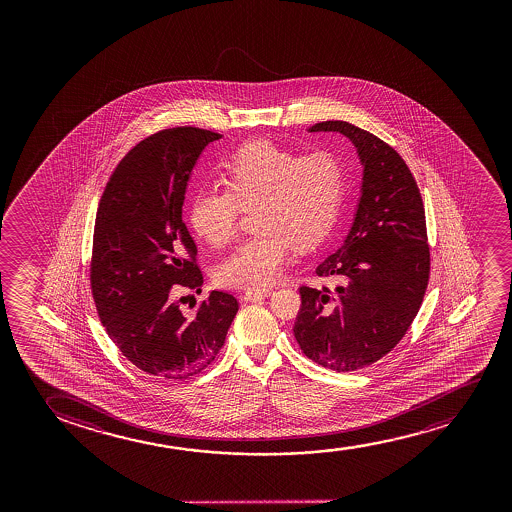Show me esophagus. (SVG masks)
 Listing matches in <instances>:
<instances>
[{
	"label": "esophagus",
	"instance_id": "esophagus-1",
	"mask_svg": "<svg viewBox=\"0 0 512 512\" xmlns=\"http://www.w3.org/2000/svg\"><path fill=\"white\" fill-rule=\"evenodd\" d=\"M271 295V290H246L245 294L241 295L243 301H253V299H262Z\"/></svg>",
	"mask_w": 512,
	"mask_h": 512
}]
</instances>
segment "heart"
I'll use <instances>...</instances> for the list:
<instances>
[{
    "instance_id": "heart-1",
    "label": "heart",
    "mask_w": 512,
    "mask_h": 512,
    "mask_svg": "<svg viewBox=\"0 0 512 512\" xmlns=\"http://www.w3.org/2000/svg\"><path fill=\"white\" fill-rule=\"evenodd\" d=\"M227 190L203 189L189 222L208 245H227L241 208H252L255 232L215 271L218 285L264 290L283 273L292 246L318 245L336 224L346 192V169L329 152L301 155L273 141H248L222 162Z\"/></svg>"
}]
</instances>
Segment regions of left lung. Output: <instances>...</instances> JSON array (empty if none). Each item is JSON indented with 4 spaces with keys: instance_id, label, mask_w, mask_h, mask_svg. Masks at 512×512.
Here are the masks:
<instances>
[{
    "instance_id": "obj_1",
    "label": "left lung",
    "mask_w": 512,
    "mask_h": 512,
    "mask_svg": "<svg viewBox=\"0 0 512 512\" xmlns=\"http://www.w3.org/2000/svg\"><path fill=\"white\" fill-rule=\"evenodd\" d=\"M308 133L348 138L362 182L343 245L316 267L336 287H301L295 339L316 364L357 371L392 351L420 309L430 273L425 208L406 162L385 141L344 120Z\"/></svg>"
}]
</instances>
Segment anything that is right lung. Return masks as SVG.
Here are the masks:
<instances>
[{
	"label": "right lung",
	"mask_w": 512,
	"mask_h": 512,
	"mask_svg": "<svg viewBox=\"0 0 512 512\" xmlns=\"http://www.w3.org/2000/svg\"><path fill=\"white\" fill-rule=\"evenodd\" d=\"M220 138L197 127L148 136L119 162L99 199L91 266L96 309L122 355L157 378L206 369L238 313V301L220 290L192 315L175 301L178 292L203 285L183 201L204 148Z\"/></svg>",
	"instance_id": "add662e5"
}]
</instances>
